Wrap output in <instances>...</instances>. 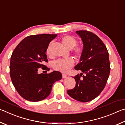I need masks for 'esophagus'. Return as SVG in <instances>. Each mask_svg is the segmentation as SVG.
<instances>
[{
    "label": "esophagus",
    "instance_id": "obj_1",
    "mask_svg": "<svg viewBox=\"0 0 125 125\" xmlns=\"http://www.w3.org/2000/svg\"><path fill=\"white\" fill-rule=\"evenodd\" d=\"M67 77L66 75H65V74H62V78H65Z\"/></svg>",
    "mask_w": 125,
    "mask_h": 125
}]
</instances>
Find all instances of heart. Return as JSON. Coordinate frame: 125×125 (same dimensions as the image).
<instances>
[{
	"instance_id": "heart-1",
	"label": "heart",
	"mask_w": 125,
	"mask_h": 125,
	"mask_svg": "<svg viewBox=\"0 0 125 125\" xmlns=\"http://www.w3.org/2000/svg\"><path fill=\"white\" fill-rule=\"evenodd\" d=\"M61 42L63 45L67 49L71 50L73 49V53L76 58L79 59L81 57L83 53V47L80 45L76 46L77 41L73 37L71 36H65L61 39ZM50 47L49 45L47 49V54L50 55ZM75 64V61L73 58H69L64 59H58L53 63L54 69L56 71L63 73H67L70 70Z\"/></svg>"
}]
</instances>
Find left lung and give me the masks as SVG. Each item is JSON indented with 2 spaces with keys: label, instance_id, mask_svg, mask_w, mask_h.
Segmentation results:
<instances>
[{
  "label": "left lung",
  "instance_id": "left-lung-1",
  "mask_svg": "<svg viewBox=\"0 0 125 125\" xmlns=\"http://www.w3.org/2000/svg\"><path fill=\"white\" fill-rule=\"evenodd\" d=\"M76 33L82 39L83 50L75 69L82 73L73 77L76 86L67 93L77 101L88 102L97 97L105 86L110 71L109 52L103 41L93 33L87 31Z\"/></svg>",
  "mask_w": 125,
  "mask_h": 125
}]
</instances>
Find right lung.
<instances>
[{"label":"right lung","instance_id":"obj_1","mask_svg":"<svg viewBox=\"0 0 125 125\" xmlns=\"http://www.w3.org/2000/svg\"><path fill=\"white\" fill-rule=\"evenodd\" d=\"M57 34L32 35L24 38L15 48L11 56L10 75L12 84L24 99L39 102L48 97L54 83L62 78L59 71L38 73L39 68L49 71L44 65L48 62L45 52Z\"/></svg>","mask_w":125,"mask_h":125}]
</instances>
